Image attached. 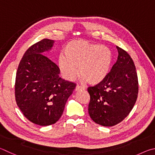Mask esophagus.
Instances as JSON below:
<instances>
[{"mask_svg":"<svg viewBox=\"0 0 155 155\" xmlns=\"http://www.w3.org/2000/svg\"><path fill=\"white\" fill-rule=\"evenodd\" d=\"M84 89H85L84 87H83V86L78 85V86H76L75 90V91H79L80 90H84Z\"/></svg>","mask_w":155,"mask_h":155,"instance_id":"34e87169","label":"esophagus"}]
</instances>
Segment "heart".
Returning <instances> with one entry per match:
<instances>
[{
	"mask_svg": "<svg viewBox=\"0 0 155 155\" xmlns=\"http://www.w3.org/2000/svg\"><path fill=\"white\" fill-rule=\"evenodd\" d=\"M64 53V56H59L58 65L62 76L67 80H75L80 73V77L86 82L97 85L102 82L110 72L112 54L107 46L73 40L65 45Z\"/></svg>",
	"mask_w": 155,
	"mask_h": 155,
	"instance_id": "heart-1",
	"label": "heart"
}]
</instances>
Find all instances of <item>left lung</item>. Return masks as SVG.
I'll return each instance as SVG.
<instances>
[{
  "label": "left lung",
  "mask_w": 155,
  "mask_h": 155,
  "mask_svg": "<svg viewBox=\"0 0 155 155\" xmlns=\"http://www.w3.org/2000/svg\"><path fill=\"white\" fill-rule=\"evenodd\" d=\"M118 56L106 78L88 88L91 97L88 113L94 123L112 127L125 118L138 94V79L134 61L125 50L116 46Z\"/></svg>",
  "instance_id": "left-lung-1"
}]
</instances>
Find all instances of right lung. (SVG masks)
<instances>
[{
  "label": "right lung",
  "mask_w": 155,
  "mask_h": 155,
  "mask_svg": "<svg viewBox=\"0 0 155 155\" xmlns=\"http://www.w3.org/2000/svg\"><path fill=\"white\" fill-rule=\"evenodd\" d=\"M54 41L43 39L24 53L16 72L15 101L24 116L32 123L48 126L61 117L67 99L76 86L59 77L57 65L43 53Z\"/></svg>",
  "instance_id": "obj_1"
}]
</instances>
